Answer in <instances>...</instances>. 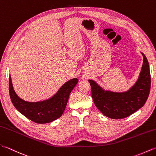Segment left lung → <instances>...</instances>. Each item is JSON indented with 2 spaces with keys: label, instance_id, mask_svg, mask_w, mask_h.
<instances>
[{
  "label": "left lung",
  "instance_id": "8db88e82",
  "mask_svg": "<svg viewBox=\"0 0 156 156\" xmlns=\"http://www.w3.org/2000/svg\"><path fill=\"white\" fill-rule=\"evenodd\" d=\"M138 80L126 92L115 93L104 91L93 80H89L91 96L95 106L103 115L112 119H123L142 107L146 102L151 87L150 67L146 57Z\"/></svg>",
  "mask_w": 156,
  "mask_h": 156
}]
</instances>
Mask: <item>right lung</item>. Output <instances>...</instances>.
<instances>
[{"instance_id":"1","label":"right lung","mask_w":156,"mask_h":156,"mask_svg":"<svg viewBox=\"0 0 156 156\" xmlns=\"http://www.w3.org/2000/svg\"><path fill=\"white\" fill-rule=\"evenodd\" d=\"M78 83L74 78L62 86L53 97L39 102H27L19 98L9 77V94L15 108L27 118L37 123H47L59 118L63 113L71 91Z\"/></svg>"}]
</instances>
